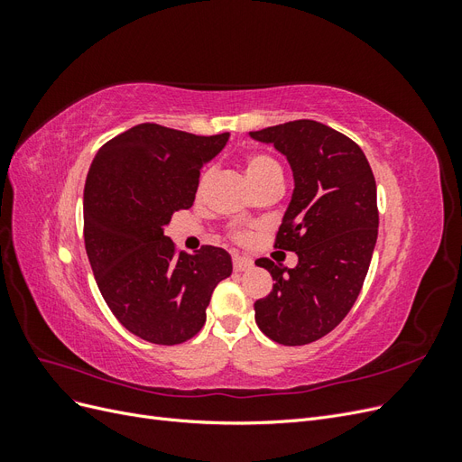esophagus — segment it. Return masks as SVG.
I'll list each match as a JSON object with an SVG mask.
<instances>
[{
	"label": "esophagus",
	"instance_id": "esophagus-1",
	"mask_svg": "<svg viewBox=\"0 0 462 462\" xmlns=\"http://www.w3.org/2000/svg\"><path fill=\"white\" fill-rule=\"evenodd\" d=\"M253 268V260L243 258V256H233V270L235 272H246Z\"/></svg>",
	"mask_w": 462,
	"mask_h": 462
}]
</instances>
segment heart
<instances>
[{"label": "heart", "mask_w": 462, "mask_h": 462, "mask_svg": "<svg viewBox=\"0 0 462 462\" xmlns=\"http://www.w3.org/2000/svg\"><path fill=\"white\" fill-rule=\"evenodd\" d=\"M245 175L253 189H258L263 183H270V180H283V170L282 165H279V162L268 156V153H260V152L250 153V156L245 160ZM208 177H209L208 171L200 177L199 192H202L204 185L208 183ZM236 239L245 241L246 236L236 235Z\"/></svg>", "instance_id": "b5f03b06"}]
</instances>
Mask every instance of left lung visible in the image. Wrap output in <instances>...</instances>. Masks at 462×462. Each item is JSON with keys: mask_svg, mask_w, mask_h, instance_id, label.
<instances>
[{"mask_svg": "<svg viewBox=\"0 0 462 462\" xmlns=\"http://www.w3.org/2000/svg\"><path fill=\"white\" fill-rule=\"evenodd\" d=\"M250 136L291 163L295 190L273 246L299 256L295 268L256 260L275 282L254 302L256 324L279 345H309L341 324L365 285L380 223L375 179L360 146L324 123L289 121Z\"/></svg>", "mask_w": 462, "mask_h": 462, "instance_id": "1", "label": "left lung"}]
</instances>
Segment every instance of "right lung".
Segmentation results:
<instances>
[{"instance_id": "obj_1", "label": "right lung", "mask_w": 462, "mask_h": 462, "mask_svg": "<svg viewBox=\"0 0 462 462\" xmlns=\"http://www.w3.org/2000/svg\"><path fill=\"white\" fill-rule=\"evenodd\" d=\"M229 133L199 136L141 123L107 141L85 183V246L97 289L119 324L153 345L192 339L229 253H177L163 227L197 197L200 170Z\"/></svg>"}]
</instances>
